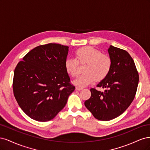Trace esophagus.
<instances>
[{"label":"esophagus","instance_id":"34e87169","mask_svg":"<svg viewBox=\"0 0 150 150\" xmlns=\"http://www.w3.org/2000/svg\"><path fill=\"white\" fill-rule=\"evenodd\" d=\"M83 88H80V87H78V86H76V90H78V91H80V90H82Z\"/></svg>","mask_w":150,"mask_h":150}]
</instances>
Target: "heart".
I'll list each match as a JSON object with an SVG mask.
<instances>
[{
    "instance_id": "heart-1",
    "label": "heart",
    "mask_w": 150,
    "mask_h": 150,
    "mask_svg": "<svg viewBox=\"0 0 150 150\" xmlns=\"http://www.w3.org/2000/svg\"><path fill=\"white\" fill-rule=\"evenodd\" d=\"M74 59H67L65 61V69L68 74L76 77L78 74L79 65H84V73L77 78L74 83L79 86H85L95 79L100 81L110 73L112 67V59L110 56L98 49L86 46L75 52Z\"/></svg>"
}]
</instances>
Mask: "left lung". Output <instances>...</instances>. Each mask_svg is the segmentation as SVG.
<instances>
[{
    "label": "left lung",
    "instance_id": "1",
    "mask_svg": "<svg viewBox=\"0 0 150 150\" xmlns=\"http://www.w3.org/2000/svg\"><path fill=\"white\" fill-rule=\"evenodd\" d=\"M108 51L111 69L96 86L106 90L101 92L91 88V96L84 102L95 118L101 121L115 119L126 110L133 101L139 82L138 72L129 53L112 46Z\"/></svg>",
    "mask_w": 150,
    "mask_h": 150
}]
</instances>
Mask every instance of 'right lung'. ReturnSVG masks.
I'll return each mask as SVG.
<instances>
[{"instance_id":"right-lung-1","label":"right lung","mask_w":150,"mask_h":150,"mask_svg":"<svg viewBox=\"0 0 150 150\" xmlns=\"http://www.w3.org/2000/svg\"><path fill=\"white\" fill-rule=\"evenodd\" d=\"M68 49L59 44L41 45L17 64L13 92L20 108L30 118L51 120L64 108L74 91L65 69Z\"/></svg>"}]
</instances>
